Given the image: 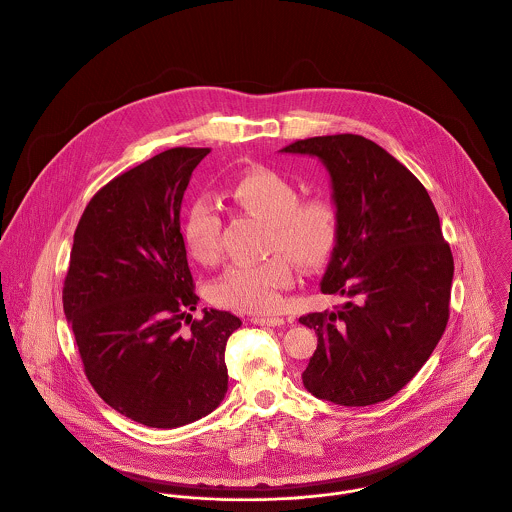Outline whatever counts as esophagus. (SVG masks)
<instances>
[{"label": "esophagus", "mask_w": 512, "mask_h": 512, "mask_svg": "<svg viewBox=\"0 0 512 512\" xmlns=\"http://www.w3.org/2000/svg\"><path fill=\"white\" fill-rule=\"evenodd\" d=\"M254 326H272V328H276V326H284V320L282 318H262V316H252V320H250Z\"/></svg>", "instance_id": "obj_1"}]
</instances>
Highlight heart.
<instances>
[{"label":"heart","mask_w":512,"mask_h":512,"mask_svg":"<svg viewBox=\"0 0 512 512\" xmlns=\"http://www.w3.org/2000/svg\"><path fill=\"white\" fill-rule=\"evenodd\" d=\"M230 196L248 212L268 220L266 248L278 254L260 264L230 266L212 284L210 298L236 312L274 314L280 306V292L292 284L288 260L302 270H314L332 258L340 236L338 212L322 198L300 200L298 186L272 169H254L238 176ZM220 238L218 208L206 198L194 200L182 222L188 252L200 262H212L220 252Z\"/></svg>","instance_id":"heart-1"}]
</instances>
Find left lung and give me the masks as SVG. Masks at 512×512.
I'll return each instance as SVG.
<instances>
[{"instance_id":"left-lung-1","label":"left lung","mask_w":512,"mask_h":512,"mask_svg":"<svg viewBox=\"0 0 512 512\" xmlns=\"http://www.w3.org/2000/svg\"><path fill=\"white\" fill-rule=\"evenodd\" d=\"M282 153L324 163L340 222L322 292L345 302L300 318L318 336L304 387L345 407L385 401L415 377L449 322L455 266L439 214L417 176L365 137H312Z\"/></svg>"}]
</instances>
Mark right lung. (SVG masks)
I'll use <instances>...</instances> for the list:
<instances>
[{"label":"right lung","mask_w":512,"mask_h":512,"mask_svg":"<svg viewBox=\"0 0 512 512\" xmlns=\"http://www.w3.org/2000/svg\"><path fill=\"white\" fill-rule=\"evenodd\" d=\"M208 153L176 147L119 174L73 236L63 310L85 375L107 405L147 427L188 425L228 389L224 349L242 322L220 310L192 320L198 296L180 234L184 190Z\"/></svg>","instance_id":"1"}]
</instances>
